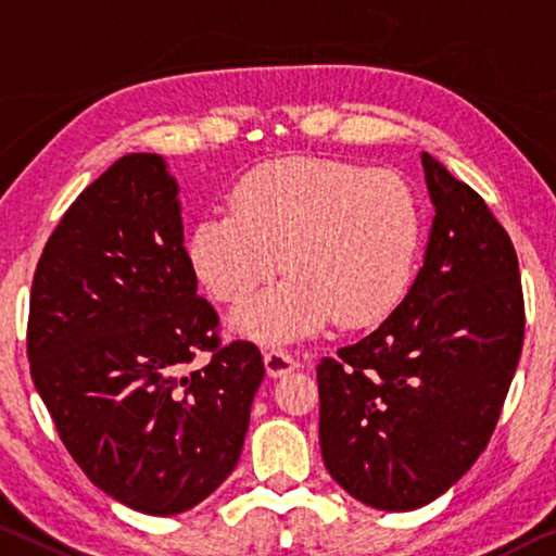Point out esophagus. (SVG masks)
Returning a JSON list of instances; mask_svg holds the SVG:
<instances>
[{
	"label": "esophagus",
	"instance_id": "1",
	"mask_svg": "<svg viewBox=\"0 0 556 556\" xmlns=\"http://www.w3.org/2000/svg\"><path fill=\"white\" fill-rule=\"evenodd\" d=\"M263 363H266V370L270 378H280V375L295 370V367L301 365V361H298V357L286 348H270L266 357H263Z\"/></svg>",
	"mask_w": 556,
	"mask_h": 556
}]
</instances>
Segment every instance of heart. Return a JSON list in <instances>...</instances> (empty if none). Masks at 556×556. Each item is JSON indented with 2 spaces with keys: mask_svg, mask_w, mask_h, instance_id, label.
Here are the masks:
<instances>
[{
  "mask_svg": "<svg viewBox=\"0 0 556 556\" xmlns=\"http://www.w3.org/2000/svg\"><path fill=\"white\" fill-rule=\"evenodd\" d=\"M422 206L407 178L328 159H286L249 170L230 211L195 220L189 261L220 303H236L290 270L276 288L243 303L238 330L290 340L332 318L372 326L395 311L413 280Z\"/></svg>",
  "mask_w": 556,
  "mask_h": 556,
  "instance_id": "b5f03b06",
  "label": "heart"
}]
</instances>
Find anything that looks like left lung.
I'll list each match as a JSON object with an SVG mask.
<instances>
[{
	"instance_id": "1",
	"label": "left lung",
	"mask_w": 556,
	"mask_h": 556,
	"mask_svg": "<svg viewBox=\"0 0 556 556\" xmlns=\"http://www.w3.org/2000/svg\"><path fill=\"white\" fill-rule=\"evenodd\" d=\"M425 263L370 336L318 363L320 452L363 505H430L490 442L525 343L515 245L482 195L422 153Z\"/></svg>"
}]
</instances>
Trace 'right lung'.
Segmentation results:
<instances>
[{
    "mask_svg": "<svg viewBox=\"0 0 556 556\" xmlns=\"http://www.w3.org/2000/svg\"><path fill=\"white\" fill-rule=\"evenodd\" d=\"M27 355L74 463L126 507L178 515L233 472L266 370L249 340L220 343L156 153L118 159L49 236Z\"/></svg>",
    "mask_w": 556,
    "mask_h": 556,
    "instance_id": "1",
    "label": "right lung"
}]
</instances>
